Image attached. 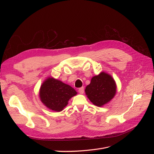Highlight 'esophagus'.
Segmentation results:
<instances>
[{"mask_svg":"<svg viewBox=\"0 0 154 154\" xmlns=\"http://www.w3.org/2000/svg\"><path fill=\"white\" fill-rule=\"evenodd\" d=\"M79 92L80 94H83L84 92V87H80L79 88Z\"/></svg>","mask_w":154,"mask_h":154,"instance_id":"1","label":"esophagus"}]
</instances>
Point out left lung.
Returning <instances> with one entry per match:
<instances>
[{"mask_svg":"<svg viewBox=\"0 0 154 154\" xmlns=\"http://www.w3.org/2000/svg\"><path fill=\"white\" fill-rule=\"evenodd\" d=\"M85 92L88 99L94 105L101 107L114 97L117 92V85L110 74L102 72L98 75L92 78Z\"/></svg>","mask_w":154,"mask_h":154,"instance_id":"left-lung-1","label":"left lung"}]
</instances>
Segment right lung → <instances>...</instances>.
<instances>
[{"label": "right lung", "mask_w": 154, "mask_h": 154, "mask_svg": "<svg viewBox=\"0 0 154 154\" xmlns=\"http://www.w3.org/2000/svg\"><path fill=\"white\" fill-rule=\"evenodd\" d=\"M77 94L74 88L52 77H47L39 89L40 101L48 109L58 112L63 110Z\"/></svg>", "instance_id": "obj_1"}]
</instances>
